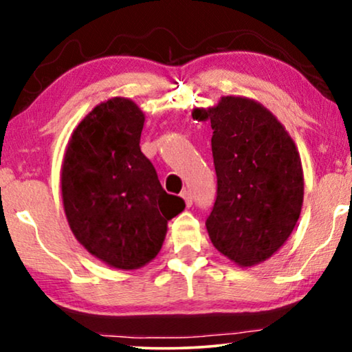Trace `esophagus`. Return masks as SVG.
<instances>
[{
    "mask_svg": "<svg viewBox=\"0 0 352 352\" xmlns=\"http://www.w3.org/2000/svg\"><path fill=\"white\" fill-rule=\"evenodd\" d=\"M181 197H182V199H184L187 206L192 205V194H190V190H182L181 192Z\"/></svg>",
    "mask_w": 352,
    "mask_h": 352,
    "instance_id": "obj_1",
    "label": "esophagus"
}]
</instances>
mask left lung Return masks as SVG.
Wrapping results in <instances>:
<instances>
[{
	"mask_svg": "<svg viewBox=\"0 0 352 352\" xmlns=\"http://www.w3.org/2000/svg\"><path fill=\"white\" fill-rule=\"evenodd\" d=\"M192 118L211 122L218 194L206 219L211 243L240 267L266 261L300 218L305 177L300 152L271 110L245 96H223Z\"/></svg>",
	"mask_w": 352,
	"mask_h": 352,
	"instance_id": "8db88e82",
	"label": "left lung"
}]
</instances>
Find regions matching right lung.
<instances>
[{"mask_svg": "<svg viewBox=\"0 0 352 352\" xmlns=\"http://www.w3.org/2000/svg\"><path fill=\"white\" fill-rule=\"evenodd\" d=\"M146 115L128 98L96 105L74 129L60 170L62 204L75 239L120 271L146 266L162 250L168 221L184 210L163 190L139 147Z\"/></svg>", "mask_w": 352, "mask_h": 352, "instance_id": "add662e5", "label": "right lung"}]
</instances>
